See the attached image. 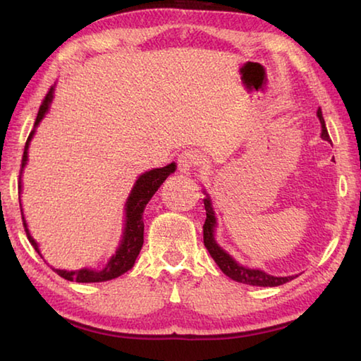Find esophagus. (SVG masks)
<instances>
[{
	"label": "esophagus",
	"instance_id": "34e87169",
	"mask_svg": "<svg viewBox=\"0 0 361 361\" xmlns=\"http://www.w3.org/2000/svg\"><path fill=\"white\" fill-rule=\"evenodd\" d=\"M200 157L195 151H183L178 156V169L181 173H191L199 166Z\"/></svg>",
	"mask_w": 361,
	"mask_h": 361
}]
</instances>
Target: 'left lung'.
Masks as SVG:
<instances>
[{
	"label": "left lung",
	"mask_w": 361,
	"mask_h": 361,
	"mask_svg": "<svg viewBox=\"0 0 361 361\" xmlns=\"http://www.w3.org/2000/svg\"><path fill=\"white\" fill-rule=\"evenodd\" d=\"M317 118H319L320 126H322L320 137L323 140H326V142H331V140H329L326 126H325V119H323L320 108H319V111H317ZM204 194H205L204 205H205V212H207V219L204 224V245L207 250H209V253L213 258V261L216 262L218 267L221 269L226 276L232 280H235V282H239V283H247V285H253V286H279V285H283L286 282H290V280L298 277V276H286V277L271 276V274L261 271V269L243 266L239 261H235L234 258H232V256L226 252V250L219 245L215 239V232L218 228L215 210H213L210 194L207 192V189H204Z\"/></svg>",
	"instance_id": "obj_1"
}]
</instances>
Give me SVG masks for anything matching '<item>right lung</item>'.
Listing matches in <instances>:
<instances>
[{
	"instance_id": "add662e5",
	"label": "right lung",
	"mask_w": 361,
	"mask_h": 361,
	"mask_svg": "<svg viewBox=\"0 0 361 361\" xmlns=\"http://www.w3.org/2000/svg\"><path fill=\"white\" fill-rule=\"evenodd\" d=\"M54 90H56V84L52 85L49 94L46 95L44 102L39 106L38 116H36L33 130L30 132L28 140L25 143V149H23V157H22V169H20V183H19V199L22 194V175H23V169L28 164V148L30 143L36 133V129L41 124V121L46 118V114L51 109L52 100H54ZM176 170V164L172 162L166 167L161 169H152L148 170V172L142 173L137 178V181L133 183L132 191L129 194V197L126 200L124 205V229H122V235L119 240V245L116 248V252L111 255V258L106 261V264L102 269H94V267H81V269H75V271H66V269H56V271L60 277H63L65 280H70V282H78V283H95V282H106V280H113L116 277L122 276L127 271H130L135 264L137 256L140 255V250L143 247V231H145V223H143V213L146 209V204L149 202L152 195L156 194V191L164 181L167 180L169 175H172ZM22 209V204H20ZM22 219H23V226H25V232L30 243H32L33 248L38 252V255L44 259L41 250H39V243L33 239L32 232L28 229V223L25 219V215H23V209H22Z\"/></svg>"
}]
</instances>
